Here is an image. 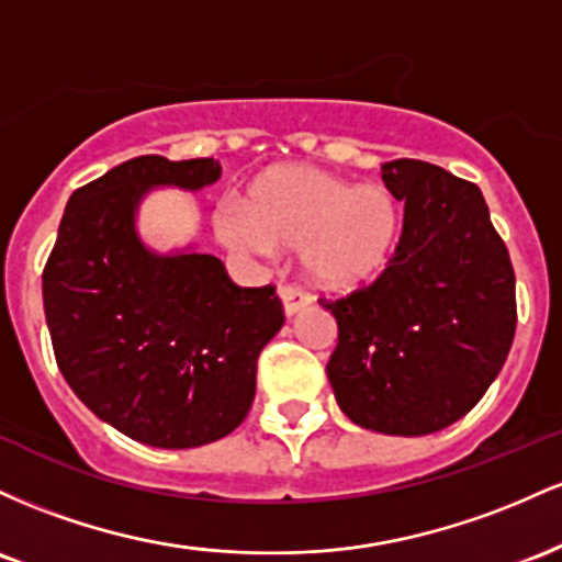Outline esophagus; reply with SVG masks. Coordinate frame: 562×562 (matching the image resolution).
Returning <instances> with one entry per match:
<instances>
[{"mask_svg": "<svg viewBox=\"0 0 562 562\" xmlns=\"http://www.w3.org/2000/svg\"><path fill=\"white\" fill-rule=\"evenodd\" d=\"M279 297L283 302V313H286V315L300 313L302 307L311 305V294H307L305 289L294 286V283H286V286H281L279 289Z\"/></svg>", "mask_w": 562, "mask_h": 562, "instance_id": "esophagus-1", "label": "esophagus"}]
</instances>
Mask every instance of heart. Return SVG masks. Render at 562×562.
<instances>
[{
  "label": "heart",
  "instance_id": "1",
  "mask_svg": "<svg viewBox=\"0 0 562 562\" xmlns=\"http://www.w3.org/2000/svg\"><path fill=\"white\" fill-rule=\"evenodd\" d=\"M214 233L236 251L302 249V270L324 292H356L393 260L401 210L382 186H352L326 169L281 164L249 186L244 214L217 212Z\"/></svg>",
  "mask_w": 562,
  "mask_h": 562
}]
</instances>
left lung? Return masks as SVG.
Returning <instances> with one entry per match:
<instances>
[{"mask_svg":"<svg viewBox=\"0 0 562 562\" xmlns=\"http://www.w3.org/2000/svg\"><path fill=\"white\" fill-rule=\"evenodd\" d=\"M403 204L393 260L371 286L318 300L339 339L326 374L345 417L430 435L483 398L513 348L515 270L481 188L435 164H382Z\"/></svg>","mask_w":562,"mask_h":562,"instance_id":"obj_1","label":"left lung"}]
</instances>
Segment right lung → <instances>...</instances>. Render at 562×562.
I'll return each instance as SVG.
<instances>
[{
    "instance_id": "add662e5",
    "label": "right lung",
    "mask_w": 562,
    "mask_h": 562,
    "mask_svg": "<svg viewBox=\"0 0 562 562\" xmlns=\"http://www.w3.org/2000/svg\"><path fill=\"white\" fill-rule=\"evenodd\" d=\"M214 159L137 156L71 193L42 297L55 361L87 408L132 440L196 449L236 430L257 358L283 326L276 289H244L193 247L154 251L137 206L154 188L201 191Z\"/></svg>"
}]
</instances>
